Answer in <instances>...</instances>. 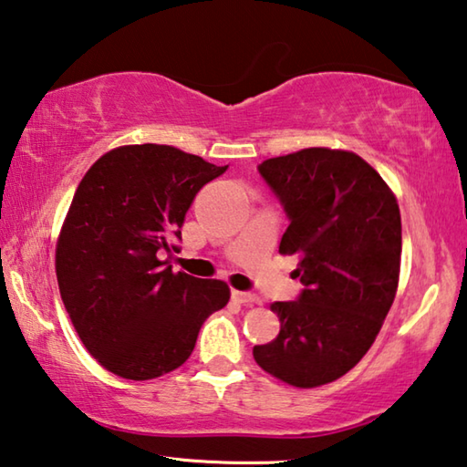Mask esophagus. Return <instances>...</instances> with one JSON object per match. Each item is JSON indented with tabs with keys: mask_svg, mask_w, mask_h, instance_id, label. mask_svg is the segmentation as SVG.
Listing matches in <instances>:
<instances>
[{
	"mask_svg": "<svg viewBox=\"0 0 467 467\" xmlns=\"http://www.w3.org/2000/svg\"><path fill=\"white\" fill-rule=\"evenodd\" d=\"M232 299L235 301V304H242V306L260 304V299L254 296V293H248V291H238V289H234V291H232Z\"/></svg>",
	"mask_w": 467,
	"mask_h": 467,
	"instance_id": "34e87169",
	"label": "esophagus"
}]
</instances>
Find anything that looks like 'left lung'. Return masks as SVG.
<instances>
[{"label":"left lung","mask_w":467,"mask_h":467,"mask_svg":"<svg viewBox=\"0 0 467 467\" xmlns=\"http://www.w3.org/2000/svg\"><path fill=\"white\" fill-rule=\"evenodd\" d=\"M260 176L289 227L279 252L297 258L299 301H276L281 332L254 361L293 388H320L361 361L394 304L402 256L396 194L361 155L307 147L265 160Z\"/></svg>","instance_id":"left-lung-1"}]
</instances>
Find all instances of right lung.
<instances>
[{"label": "right lung", "mask_w": 467, "mask_h": 467, "mask_svg": "<svg viewBox=\"0 0 467 467\" xmlns=\"http://www.w3.org/2000/svg\"><path fill=\"white\" fill-rule=\"evenodd\" d=\"M171 145H120L81 178L55 250V273L73 328L104 369L145 381L191 357L202 322L225 307L227 283L174 273L196 192L223 174Z\"/></svg>", "instance_id": "right-lung-1"}]
</instances>
